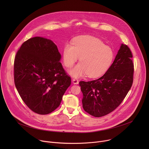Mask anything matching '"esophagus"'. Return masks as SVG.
I'll list each match as a JSON object with an SVG mask.
<instances>
[{"label": "esophagus", "instance_id": "34e87169", "mask_svg": "<svg viewBox=\"0 0 149 149\" xmlns=\"http://www.w3.org/2000/svg\"><path fill=\"white\" fill-rule=\"evenodd\" d=\"M72 82L74 84H78L79 83V81L78 79H76V78H74L72 79Z\"/></svg>", "mask_w": 149, "mask_h": 149}]
</instances>
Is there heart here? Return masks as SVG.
I'll list each match as a JSON object with an SVG mask.
<instances>
[{
	"instance_id": "b5f03b06",
	"label": "heart",
	"mask_w": 149,
	"mask_h": 149,
	"mask_svg": "<svg viewBox=\"0 0 149 149\" xmlns=\"http://www.w3.org/2000/svg\"><path fill=\"white\" fill-rule=\"evenodd\" d=\"M63 56L67 68H71L81 56L80 63L70 71L73 77L87 74L90 78H96L109 68L114 54L111 48L105 46L100 39L93 36H79L74 39L73 44L65 45Z\"/></svg>"
}]
</instances>
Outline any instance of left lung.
<instances>
[{"mask_svg": "<svg viewBox=\"0 0 149 149\" xmlns=\"http://www.w3.org/2000/svg\"><path fill=\"white\" fill-rule=\"evenodd\" d=\"M132 58L129 47L121 44L112 65L103 76L90 81L79 82L85 111L93 116L100 117L118 107L133 82Z\"/></svg>", "mask_w": 149, "mask_h": 149, "instance_id": "1", "label": "left lung"}]
</instances>
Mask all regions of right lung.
I'll return each instance as SVG.
<instances>
[{
	"label": "right lung",
	"mask_w": 149,
	"mask_h": 149,
	"mask_svg": "<svg viewBox=\"0 0 149 149\" xmlns=\"http://www.w3.org/2000/svg\"><path fill=\"white\" fill-rule=\"evenodd\" d=\"M54 42L42 37L24 42L14 60L16 88L28 108L44 115L54 111L71 83Z\"/></svg>",
	"instance_id": "obj_1"
}]
</instances>
